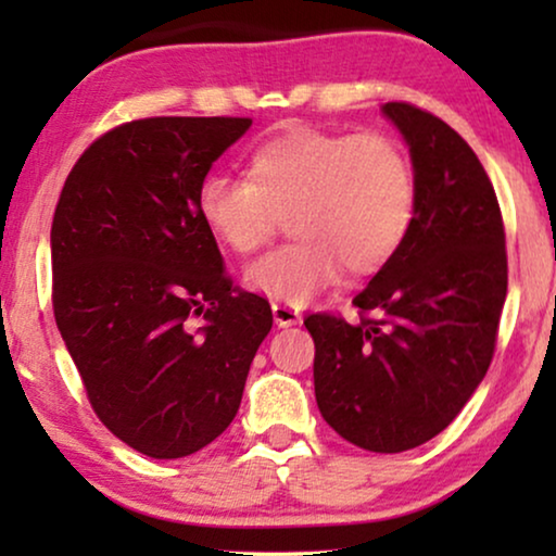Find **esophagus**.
<instances>
[{
  "label": "esophagus",
  "mask_w": 556,
  "mask_h": 556,
  "mask_svg": "<svg viewBox=\"0 0 556 556\" xmlns=\"http://www.w3.org/2000/svg\"><path fill=\"white\" fill-rule=\"evenodd\" d=\"M273 318L280 329H288V326L301 324V311L295 306H288V303H273Z\"/></svg>",
  "instance_id": "obj_1"
}]
</instances>
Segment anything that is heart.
Segmentation results:
<instances>
[{"label": "heart", "mask_w": 556, "mask_h": 556, "mask_svg": "<svg viewBox=\"0 0 556 556\" xmlns=\"http://www.w3.org/2000/svg\"><path fill=\"white\" fill-rule=\"evenodd\" d=\"M197 207L235 253L263 248L291 217L299 240L250 263L245 283L295 306L344 268L369 276L392 261L413 225L415 177L405 151L382 134L293 126L253 149L248 179L204 177Z\"/></svg>", "instance_id": "obj_1"}]
</instances>
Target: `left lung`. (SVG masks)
<instances>
[{
	"label": "left lung",
	"mask_w": 556,
	"mask_h": 556,
	"mask_svg": "<svg viewBox=\"0 0 556 556\" xmlns=\"http://www.w3.org/2000/svg\"><path fill=\"white\" fill-rule=\"evenodd\" d=\"M415 177V215L392 261L354 299L359 321L314 314L324 420L371 453H402L451 425L489 371L506 301V235L491 179L445 121L384 103Z\"/></svg>",
	"instance_id": "obj_1"
}]
</instances>
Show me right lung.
I'll use <instances>...</instances> for the list:
<instances>
[{
    "mask_svg": "<svg viewBox=\"0 0 556 556\" xmlns=\"http://www.w3.org/2000/svg\"><path fill=\"white\" fill-rule=\"evenodd\" d=\"M250 124L113 128L83 151L52 217L60 337L101 422L149 458H185L223 435L273 326L268 301L232 286L197 207L212 164Z\"/></svg>",
    "mask_w": 556,
    "mask_h": 556,
    "instance_id": "obj_1",
    "label": "right lung"
}]
</instances>
